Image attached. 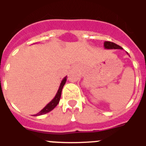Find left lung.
Masks as SVG:
<instances>
[{"instance_id": "1", "label": "left lung", "mask_w": 146, "mask_h": 146, "mask_svg": "<svg viewBox=\"0 0 146 146\" xmlns=\"http://www.w3.org/2000/svg\"><path fill=\"white\" fill-rule=\"evenodd\" d=\"M104 45V48H106V49H123L122 47H121L120 46L115 44L114 42H110V41H105Z\"/></svg>"}]
</instances>
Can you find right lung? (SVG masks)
<instances>
[{"mask_svg":"<svg viewBox=\"0 0 146 146\" xmlns=\"http://www.w3.org/2000/svg\"><path fill=\"white\" fill-rule=\"evenodd\" d=\"M66 81H67V76H65L64 79H62L61 84H60V86H59V88L58 90V92L54 96V98H53L52 100H51L49 103H48L46 106H45L43 109H42L40 112H39L37 114H36L35 115H44L46 113H48V112H50L53 109L55 108V106L58 104L59 101H60V98H61V92H62V88L64 87V85L66 83Z\"/></svg>","mask_w":146,"mask_h":146,"instance_id":"right-lung-1","label":"right lung"}]
</instances>
